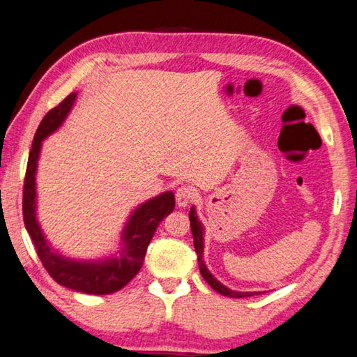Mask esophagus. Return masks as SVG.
<instances>
[{
    "mask_svg": "<svg viewBox=\"0 0 357 357\" xmlns=\"http://www.w3.org/2000/svg\"><path fill=\"white\" fill-rule=\"evenodd\" d=\"M192 199H195V192H192L190 186H180V188L175 191V201H177L178 207H186Z\"/></svg>",
    "mask_w": 357,
    "mask_h": 357,
    "instance_id": "1",
    "label": "esophagus"
}]
</instances>
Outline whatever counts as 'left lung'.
<instances>
[{
    "label": "left lung",
    "instance_id": "1",
    "mask_svg": "<svg viewBox=\"0 0 357 357\" xmlns=\"http://www.w3.org/2000/svg\"><path fill=\"white\" fill-rule=\"evenodd\" d=\"M190 222H191L192 238H195V249L197 252L199 270H201L202 278L207 280L211 289H213L218 293H221L222 296H229V298H248V296L260 295V291H235V290H230V289H227L226 285H222L220 280H218L213 276V274L208 271V268L205 266V261H204V227H202V222L199 221L195 207H191V210H190Z\"/></svg>",
    "mask_w": 357,
    "mask_h": 357
}]
</instances>
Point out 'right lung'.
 <instances>
[{
    "label": "right lung",
    "instance_id": "obj_1",
    "mask_svg": "<svg viewBox=\"0 0 357 357\" xmlns=\"http://www.w3.org/2000/svg\"><path fill=\"white\" fill-rule=\"evenodd\" d=\"M75 98H77V92H72L56 108L48 111L36 131L23 186V221L42 265L56 282L70 290L87 293V295H109L123 289L141 270L147 246L153 238L156 227L174 211L175 197L172 191H166L135 208L122 230L121 249L117 254H111L109 257L79 260L66 257L56 251L43 235L40 224L37 221L36 172L42 141L64 123L68 112L73 108Z\"/></svg>",
    "mask_w": 357,
    "mask_h": 357
}]
</instances>
